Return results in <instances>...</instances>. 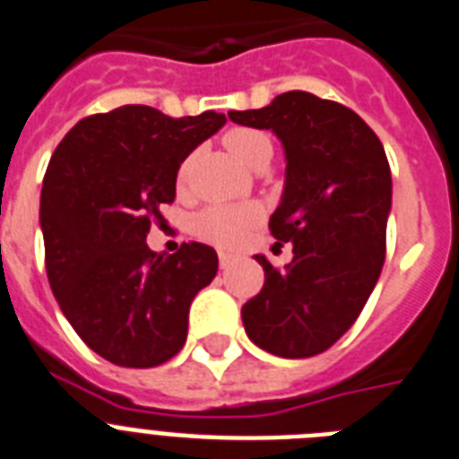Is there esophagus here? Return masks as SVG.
Listing matches in <instances>:
<instances>
[{"mask_svg":"<svg viewBox=\"0 0 459 459\" xmlns=\"http://www.w3.org/2000/svg\"><path fill=\"white\" fill-rule=\"evenodd\" d=\"M232 263H234L232 253L221 251V270H227V267H230V264H232Z\"/></svg>","mask_w":459,"mask_h":459,"instance_id":"1","label":"esophagus"}]
</instances>
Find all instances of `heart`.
Returning <instances> with one entry per match:
<instances>
[{"mask_svg": "<svg viewBox=\"0 0 459 459\" xmlns=\"http://www.w3.org/2000/svg\"><path fill=\"white\" fill-rule=\"evenodd\" d=\"M225 143L232 150L234 157L246 166H251L255 157H260L263 152H272L270 138L260 131H253V128H237L232 134H227ZM257 221H260V208L253 206V204L213 206L206 208L196 218L195 227L196 232L208 241H215L221 246H237Z\"/></svg>", "mask_w": 459, "mask_h": 459, "instance_id": "obj_1", "label": "heart"}]
</instances>
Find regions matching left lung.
<instances>
[{"mask_svg": "<svg viewBox=\"0 0 459 459\" xmlns=\"http://www.w3.org/2000/svg\"><path fill=\"white\" fill-rule=\"evenodd\" d=\"M227 117L272 131L286 157L270 230L293 244V260L276 270L255 255L264 283L241 307L246 335L276 357L321 354L350 331L382 272L392 213L385 147L357 112L307 91Z\"/></svg>", "mask_w": 459, "mask_h": 459, "instance_id": "left-lung-1", "label": "left lung"}]
</instances>
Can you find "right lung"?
Listing matches in <instances>:
<instances>
[{"label": "right lung", "mask_w": 459, "mask_h": 459, "mask_svg": "<svg viewBox=\"0 0 459 459\" xmlns=\"http://www.w3.org/2000/svg\"><path fill=\"white\" fill-rule=\"evenodd\" d=\"M225 115L173 119L124 105L77 121L41 185L47 274L65 319L102 359L152 368L183 350L189 305L213 281L218 253L189 241L173 255L147 246L180 164L225 126Z\"/></svg>", "instance_id": "right-lung-1"}]
</instances>
